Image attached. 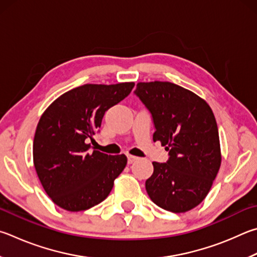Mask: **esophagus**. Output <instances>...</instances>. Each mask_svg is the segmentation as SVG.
<instances>
[{
    "label": "esophagus",
    "instance_id": "1",
    "mask_svg": "<svg viewBox=\"0 0 257 257\" xmlns=\"http://www.w3.org/2000/svg\"><path fill=\"white\" fill-rule=\"evenodd\" d=\"M138 157L134 156V155H127V160H128V164H133V163L137 160Z\"/></svg>",
    "mask_w": 257,
    "mask_h": 257
}]
</instances>
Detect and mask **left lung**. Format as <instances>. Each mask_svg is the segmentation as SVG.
<instances>
[{"label": "left lung", "mask_w": 257, "mask_h": 257, "mask_svg": "<svg viewBox=\"0 0 257 257\" xmlns=\"http://www.w3.org/2000/svg\"><path fill=\"white\" fill-rule=\"evenodd\" d=\"M151 112L155 133L169 152L166 163L153 162L146 181L152 201L175 213L186 212L209 193L221 164L216 119L206 101L170 82L138 83L135 90Z\"/></svg>", "instance_id": "obj_1"}]
</instances>
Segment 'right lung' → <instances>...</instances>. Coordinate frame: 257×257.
I'll use <instances>...</instances> for the list:
<instances>
[{"label":"right lung","instance_id":"right-lung-1","mask_svg":"<svg viewBox=\"0 0 257 257\" xmlns=\"http://www.w3.org/2000/svg\"><path fill=\"white\" fill-rule=\"evenodd\" d=\"M135 83L85 84L51 103L37 125L34 164L41 185L55 204L82 211L108 197L127 157L91 152L93 136L105 111L132 92Z\"/></svg>","mask_w":257,"mask_h":257}]
</instances>
